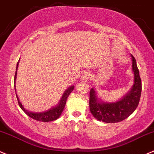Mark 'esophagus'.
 I'll return each instance as SVG.
<instances>
[{"instance_id":"1","label":"esophagus","mask_w":154,"mask_h":154,"mask_svg":"<svg viewBox=\"0 0 154 154\" xmlns=\"http://www.w3.org/2000/svg\"><path fill=\"white\" fill-rule=\"evenodd\" d=\"M90 78V73L89 72H84L81 76V78H80V80L82 82H87Z\"/></svg>"}]
</instances>
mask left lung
Returning a JSON list of instances; mask_svg holds the SVG:
<instances>
[{
	"instance_id": "obj_1",
	"label": "left lung",
	"mask_w": 154,
	"mask_h": 154,
	"mask_svg": "<svg viewBox=\"0 0 154 154\" xmlns=\"http://www.w3.org/2000/svg\"><path fill=\"white\" fill-rule=\"evenodd\" d=\"M131 56L134 84L128 93L115 102H106L98 97L94 88L90 90V111L95 119L106 123H116L128 117L137 108L142 91L140 72L135 58Z\"/></svg>"
}]
</instances>
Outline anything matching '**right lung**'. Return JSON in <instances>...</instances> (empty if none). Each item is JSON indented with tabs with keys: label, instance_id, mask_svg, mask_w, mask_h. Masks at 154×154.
<instances>
[{
	"label": "right lung",
	"instance_id": "right-lung-1",
	"mask_svg": "<svg viewBox=\"0 0 154 154\" xmlns=\"http://www.w3.org/2000/svg\"><path fill=\"white\" fill-rule=\"evenodd\" d=\"M18 64L19 61L17 63V67H16V72L15 75H14V89H15L16 91V88H15V80L16 78H17V68H18ZM74 85H71L69 88H67L61 97L60 100L59 101L57 105H56L55 106L52 107V108H49V109L47 110V111H42V112H34V111H28V110L24 108V106H23L22 103H20V100H19L18 97H17V93H16V97H17V101H18V104L20 106V108L23 110V111L25 112V114H26L29 117L32 118L33 119H35L37 121H40V122H51V121H54L56 119H57L58 118L60 117L62 114L63 111L65 106H66V100H67V98L69 97V94H71V92L74 90Z\"/></svg>",
	"mask_w": 154,
	"mask_h": 154
}]
</instances>
